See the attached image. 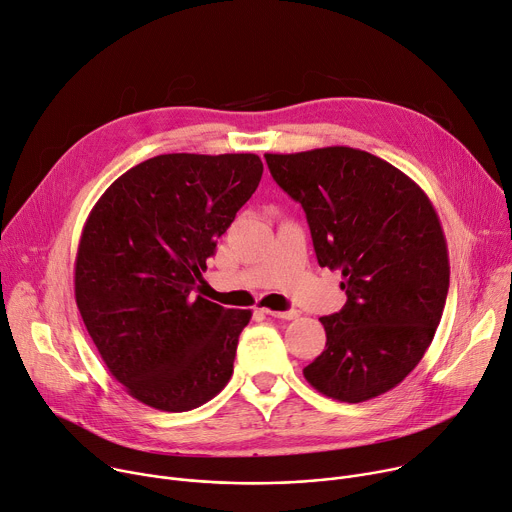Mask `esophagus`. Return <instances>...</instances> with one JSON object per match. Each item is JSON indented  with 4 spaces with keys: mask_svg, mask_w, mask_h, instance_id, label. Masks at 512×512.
Here are the masks:
<instances>
[{
    "mask_svg": "<svg viewBox=\"0 0 512 512\" xmlns=\"http://www.w3.org/2000/svg\"><path fill=\"white\" fill-rule=\"evenodd\" d=\"M262 311L266 313V316L279 318V320H295V318L299 316L297 309H289V311H277V309H270V307H262Z\"/></svg>",
    "mask_w": 512,
    "mask_h": 512,
    "instance_id": "esophagus-1",
    "label": "esophagus"
}]
</instances>
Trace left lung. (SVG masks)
Masks as SVG:
<instances>
[{
	"instance_id": "obj_1",
	"label": "left lung",
	"mask_w": 512,
	"mask_h": 512,
	"mask_svg": "<svg viewBox=\"0 0 512 512\" xmlns=\"http://www.w3.org/2000/svg\"><path fill=\"white\" fill-rule=\"evenodd\" d=\"M301 203L320 266L342 272L346 303L320 318L322 355L303 369L324 396L359 404L402 383L435 338L449 291V254L426 192L355 147L264 153Z\"/></svg>"
}]
</instances>
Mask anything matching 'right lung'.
<instances>
[{
  "label": "right lung",
  "mask_w": 512,
  "mask_h": 512,
  "mask_svg": "<svg viewBox=\"0 0 512 512\" xmlns=\"http://www.w3.org/2000/svg\"><path fill=\"white\" fill-rule=\"evenodd\" d=\"M254 153H166L116 178L75 256V303L112 377L162 412L213 400L250 309L196 295L207 258L262 178Z\"/></svg>",
  "instance_id": "obj_1"
}]
</instances>
